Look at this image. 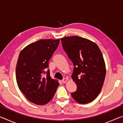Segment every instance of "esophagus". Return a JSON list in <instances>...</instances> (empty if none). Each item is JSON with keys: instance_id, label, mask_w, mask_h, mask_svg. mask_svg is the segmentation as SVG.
Here are the masks:
<instances>
[{"instance_id": "obj_1", "label": "esophagus", "mask_w": 123, "mask_h": 123, "mask_svg": "<svg viewBox=\"0 0 123 123\" xmlns=\"http://www.w3.org/2000/svg\"><path fill=\"white\" fill-rule=\"evenodd\" d=\"M67 79L66 78H64L62 80V82H63V84H65V83L67 82Z\"/></svg>"}]
</instances>
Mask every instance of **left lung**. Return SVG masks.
<instances>
[{
	"instance_id": "1",
	"label": "left lung",
	"mask_w": 123,
	"mask_h": 123,
	"mask_svg": "<svg viewBox=\"0 0 123 123\" xmlns=\"http://www.w3.org/2000/svg\"><path fill=\"white\" fill-rule=\"evenodd\" d=\"M64 51L74 66L72 78L77 86L71 93L77 103H91L100 93L106 76V66L96 43L78 36L61 38Z\"/></svg>"
}]
</instances>
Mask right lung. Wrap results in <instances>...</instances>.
<instances>
[{
  "instance_id": "1",
  "label": "right lung",
  "mask_w": 123,
  "mask_h": 123,
  "mask_svg": "<svg viewBox=\"0 0 123 123\" xmlns=\"http://www.w3.org/2000/svg\"><path fill=\"white\" fill-rule=\"evenodd\" d=\"M60 39H42L20 52L16 76L19 89L29 101L43 105L53 99L59 82L50 75L48 64L59 45ZM45 73L47 76H44Z\"/></svg>"
}]
</instances>
